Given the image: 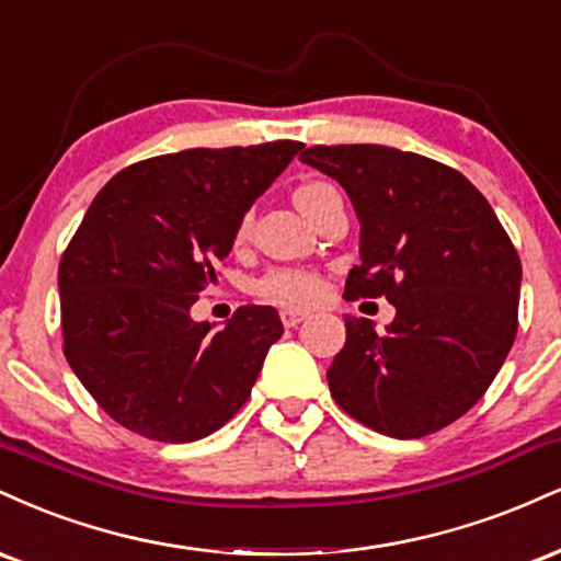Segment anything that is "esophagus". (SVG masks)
I'll return each instance as SVG.
<instances>
[{
	"mask_svg": "<svg viewBox=\"0 0 561 561\" xmlns=\"http://www.w3.org/2000/svg\"><path fill=\"white\" fill-rule=\"evenodd\" d=\"M280 320L286 328H296L299 322L307 320V312H301V309H294V307H286V309H280Z\"/></svg>",
	"mask_w": 561,
	"mask_h": 561,
	"instance_id": "obj_1",
	"label": "esophagus"
}]
</instances>
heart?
Here are the masks:
<instances>
[{
    "instance_id": "obj_1",
    "label": "heart",
    "mask_w": 561,
    "mask_h": 561,
    "mask_svg": "<svg viewBox=\"0 0 561 561\" xmlns=\"http://www.w3.org/2000/svg\"><path fill=\"white\" fill-rule=\"evenodd\" d=\"M333 186H328V183L322 181H312V183H305V186L296 188L294 199L296 204H305L307 199H312V196L322 194V191H328ZM249 228H252V217H243L241 226H239V233H236V239L243 241L249 236ZM256 294L265 296V299H273V301H291V305H309V301H318L320 294H322V280L320 275L309 273V270H299V267H275V270H267L265 275H262L260 280H256Z\"/></svg>"
}]
</instances>
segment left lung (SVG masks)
<instances>
[{
  "label": "left lung",
  "instance_id": "obj_1",
  "mask_svg": "<svg viewBox=\"0 0 561 561\" xmlns=\"http://www.w3.org/2000/svg\"><path fill=\"white\" fill-rule=\"evenodd\" d=\"M359 217V265L344 296L397 307L378 333L346 320L328 386L335 404L391 438H423L476 407L517 335L523 265L485 196L462 173L378 144L309 147Z\"/></svg>",
  "mask_w": 561,
  "mask_h": 561
}]
</instances>
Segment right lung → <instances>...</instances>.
Instances as JSON below:
<instances>
[{"instance_id":"right-lung-1","label":"right lung","mask_w":561,"mask_h":561,"mask_svg":"<svg viewBox=\"0 0 561 561\" xmlns=\"http://www.w3.org/2000/svg\"><path fill=\"white\" fill-rule=\"evenodd\" d=\"M305 144L186 149L110 178L62 260V352L85 391L138 436L188 444L252 393L283 335L273 307L247 305L222 331L191 305L226 260L256 196Z\"/></svg>"}]
</instances>
